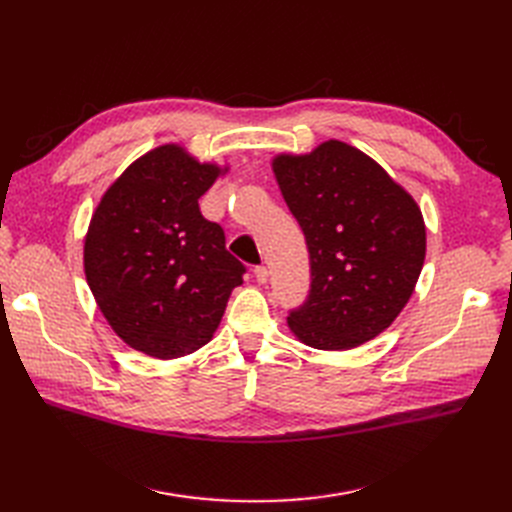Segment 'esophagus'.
<instances>
[{
	"label": "esophagus",
	"mask_w": 512,
	"mask_h": 512,
	"mask_svg": "<svg viewBox=\"0 0 512 512\" xmlns=\"http://www.w3.org/2000/svg\"><path fill=\"white\" fill-rule=\"evenodd\" d=\"M254 277H256L258 284H267V280H269V269H267L265 265L256 267V269H254Z\"/></svg>",
	"instance_id": "34e87169"
}]
</instances>
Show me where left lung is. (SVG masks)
<instances>
[{
  "mask_svg": "<svg viewBox=\"0 0 512 512\" xmlns=\"http://www.w3.org/2000/svg\"><path fill=\"white\" fill-rule=\"evenodd\" d=\"M273 173L309 252L312 284L288 327L318 350H350L391 327L425 262V222L386 170L342 141L277 156Z\"/></svg>",
  "mask_w": 512,
  "mask_h": 512,
  "instance_id": "1",
  "label": "left lung"
}]
</instances>
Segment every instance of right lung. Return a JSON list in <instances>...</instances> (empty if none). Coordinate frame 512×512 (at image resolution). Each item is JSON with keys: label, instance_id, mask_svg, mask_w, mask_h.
Wrapping results in <instances>:
<instances>
[{"label": "right lung", "instance_id": "add662e5", "mask_svg": "<svg viewBox=\"0 0 512 512\" xmlns=\"http://www.w3.org/2000/svg\"><path fill=\"white\" fill-rule=\"evenodd\" d=\"M222 175L179 145L130 164L106 190L85 237V275L100 312L130 348L177 359L213 337L245 265L198 198Z\"/></svg>", "mask_w": 512, "mask_h": 512}]
</instances>
